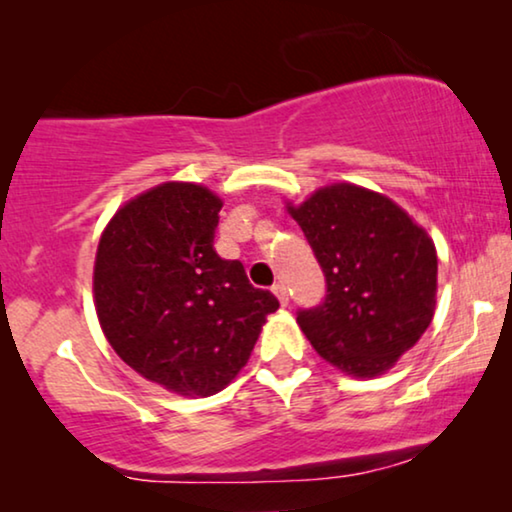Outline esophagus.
<instances>
[{
	"instance_id": "obj_1",
	"label": "esophagus",
	"mask_w": 512,
	"mask_h": 512,
	"mask_svg": "<svg viewBox=\"0 0 512 512\" xmlns=\"http://www.w3.org/2000/svg\"><path fill=\"white\" fill-rule=\"evenodd\" d=\"M272 293H275V296H277L279 305H282V307L289 305V291H286V286H284V284H277L275 289H272Z\"/></svg>"
}]
</instances>
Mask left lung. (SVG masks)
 <instances>
[{
  "mask_svg": "<svg viewBox=\"0 0 512 512\" xmlns=\"http://www.w3.org/2000/svg\"><path fill=\"white\" fill-rule=\"evenodd\" d=\"M286 212L303 228L326 275V300L298 314L321 359L349 377H377L417 345L438 293L431 235L384 193L321 186Z\"/></svg>",
  "mask_w": 512,
  "mask_h": 512,
  "instance_id": "8db88e82",
  "label": "left lung"
}]
</instances>
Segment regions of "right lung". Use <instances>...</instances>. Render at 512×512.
<instances>
[{"instance_id": "1", "label": "right lung", "mask_w": 512, "mask_h": 512, "mask_svg": "<svg viewBox=\"0 0 512 512\" xmlns=\"http://www.w3.org/2000/svg\"><path fill=\"white\" fill-rule=\"evenodd\" d=\"M223 200L165 181L118 207L100 235L93 298L104 338L128 366L181 396H214L247 366L279 303L240 261L214 251Z\"/></svg>"}]
</instances>
